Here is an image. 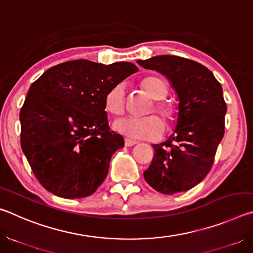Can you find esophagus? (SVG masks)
Here are the masks:
<instances>
[{"mask_svg": "<svg viewBox=\"0 0 253 253\" xmlns=\"http://www.w3.org/2000/svg\"><path fill=\"white\" fill-rule=\"evenodd\" d=\"M136 144H137L136 140H132V139H129V138L125 139V146H127V147L134 146V145H136Z\"/></svg>", "mask_w": 253, "mask_h": 253, "instance_id": "esophagus-1", "label": "esophagus"}]
</instances>
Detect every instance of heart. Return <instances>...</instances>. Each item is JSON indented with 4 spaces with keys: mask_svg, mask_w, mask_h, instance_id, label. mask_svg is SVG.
Returning a JSON list of instances; mask_svg holds the SVG:
<instances>
[{
    "mask_svg": "<svg viewBox=\"0 0 253 253\" xmlns=\"http://www.w3.org/2000/svg\"><path fill=\"white\" fill-rule=\"evenodd\" d=\"M143 88L155 99V108L164 118L166 127L172 126L177 118V110L174 106L162 101L168 95V84L158 77H147L142 81ZM106 109L113 115H121L125 109V87L123 84H115L105 96ZM153 111V108L148 113ZM114 129L130 138L154 139L162 135L164 124L155 115L145 117H123L114 122Z\"/></svg>",
    "mask_w": 253,
    "mask_h": 253,
    "instance_id": "heart-1",
    "label": "heart"
}]
</instances>
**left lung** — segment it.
<instances>
[{"label":"left lung","instance_id":"obj_1","mask_svg":"<svg viewBox=\"0 0 253 253\" xmlns=\"http://www.w3.org/2000/svg\"><path fill=\"white\" fill-rule=\"evenodd\" d=\"M137 63L165 76L178 101L175 128L165 142L153 145L145 181L162 194L191 190L210 172L224 135L226 105L221 84L207 67L176 55H156Z\"/></svg>","mask_w":253,"mask_h":253}]
</instances>
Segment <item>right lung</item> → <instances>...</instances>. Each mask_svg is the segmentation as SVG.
I'll return each mask as SVG.
<instances>
[{
	"label": "right lung",
	"mask_w": 253,
	"mask_h": 253,
	"mask_svg": "<svg viewBox=\"0 0 253 253\" xmlns=\"http://www.w3.org/2000/svg\"><path fill=\"white\" fill-rule=\"evenodd\" d=\"M138 71L131 62L72 60L43 72L20 113L21 147L38 181L65 199L95 193L124 137L109 130L105 96Z\"/></svg>",
	"instance_id": "1"
}]
</instances>
